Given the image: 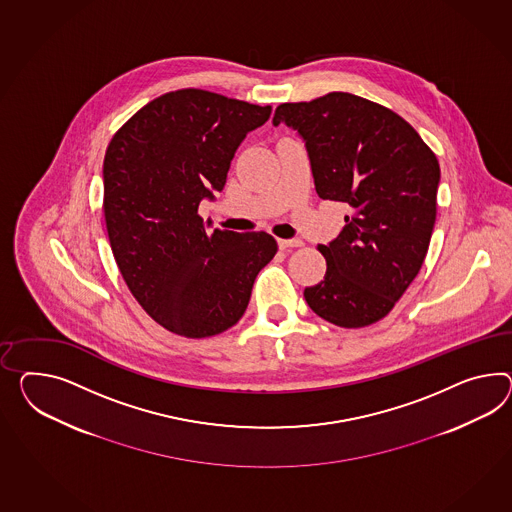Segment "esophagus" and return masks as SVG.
<instances>
[{"label": "esophagus", "instance_id": "1", "mask_svg": "<svg viewBox=\"0 0 512 512\" xmlns=\"http://www.w3.org/2000/svg\"><path fill=\"white\" fill-rule=\"evenodd\" d=\"M278 247L282 250L295 249V247H302L301 239H278Z\"/></svg>", "mask_w": 512, "mask_h": 512}]
</instances>
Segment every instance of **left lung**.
Wrapping results in <instances>:
<instances>
[{"label":"left lung","instance_id":"1","mask_svg":"<svg viewBox=\"0 0 512 512\" xmlns=\"http://www.w3.org/2000/svg\"><path fill=\"white\" fill-rule=\"evenodd\" d=\"M280 122L301 133L317 195L349 206L340 236L317 247L327 273L304 289V299L332 325H373L390 314L427 256L438 159L405 118L351 92L280 104L273 124Z\"/></svg>","mask_w":512,"mask_h":512}]
</instances>
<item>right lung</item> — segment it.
<instances>
[{"mask_svg":"<svg viewBox=\"0 0 512 512\" xmlns=\"http://www.w3.org/2000/svg\"><path fill=\"white\" fill-rule=\"evenodd\" d=\"M271 105L202 89L141 107L105 150L104 215L120 275L161 327L210 338L245 314L252 284L276 254L267 232H206L202 198L221 191L247 133Z\"/></svg>","mask_w":512,"mask_h":512,"instance_id":"add662e5","label":"right lung"}]
</instances>
